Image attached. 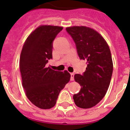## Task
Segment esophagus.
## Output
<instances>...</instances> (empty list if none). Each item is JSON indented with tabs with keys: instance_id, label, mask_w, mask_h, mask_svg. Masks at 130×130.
<instances>
[{
	"instance_id": "esophagus-1",
	"label": "esophagus",
	"mask_w": 130,
	"mask_h": 130,
	"mask_svg": "<svg viewBox=\"0 0 130 130\" xmlns=\"http://www.w3.org/2000/svg\"><path fill=\"white\" fill-rule=\"evenodd\" d=\"M74 73H71V80L73 81L74 80Z\"/></svg>"
}]
</instances>
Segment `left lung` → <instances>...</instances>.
Here are the masks:
<instances>
[{"label":"left lung","instance_id":"obj_1","mask_svg":"<svg viewBox=\"0 0 130 130\" xmlns=\"http://www.w3.org/2000/svg\"><path fill=\"white\" fill-rule=\"evenodd\" d=\"M76 46L81 59L87 61L83 74H76L74 80L81 86L73 95L76 106L89 109L96 106L106 94L113 70L111 53L107 42L93 28L74 26L66 28Z\"/></svg>","mask_w":130,"mask_h":130}]
</instances>
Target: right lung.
Here are the masks:
<instances>
[{
  "instance_id": "1",
  "label": "right lung",
  "mask_w": 130,
  "mask_h": 130,
  "mask_svg": "<svg viewBox=\"0 0 130 130\" xmlns=\"http://www.w3.org/2000/svg\"><path fill=\"white\" fill-rule=\"evenodd\" d=\"M62 26L40 25L24 42L20 55L22 84L27 98L38 108L51 109L60 92L69 82L66 70L57 71L46 66L52 58V42Z\"/></svg>"
}]
</instances>
